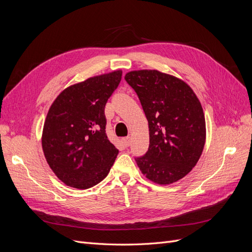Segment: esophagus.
I'll list each match as a JSON object with an SVG mask.
<instances>
[{
  "instance_id": "esophagus-1",
  "label": "esophagus",
  "mask_w": 252,
  "mask_h": 252,
  "mask_svg": "<svg viewBox=\"0 0 252 252\" xmlns=\"http://www.w3.org/2000/svg\"><path fill=\"white\" fill-rule=\"evenodd\" d=\"M123 143H124V146L125 147H129V146H130L131 140H130V138H129V136H127V138L123 139Z\"/></svg>"
}]
</instances>
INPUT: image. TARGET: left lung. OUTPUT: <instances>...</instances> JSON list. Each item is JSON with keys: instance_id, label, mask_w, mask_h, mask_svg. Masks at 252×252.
<instances>
[{"instance_id": "obj_1", "label": "left lung", "mask_w": 252, "mask_h": 252, "mask_svg": "<svg viewBox=\"0 0 252 252\" xmlns=\"http://www.w3.org/2000/svg\"><path fill=\"white\" fill-rule=\"evenodd\" d=\"M126 82L139 96L148 121L149 148L135 161L148 180L167 185L184 178L202 155L206 124L189 85L158 70H134Z\"/></svg>"}]
</instances>
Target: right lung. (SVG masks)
<instances>
[{"label":"right lung","instance_id":"right-lung-1","mask_svg":"<svg viewBox=\"0 0 252 252\" xmlns=\"http://www.w3.org/2000/svg\"><path fill=\"white\" fill-rule=\"evenodd\" d=\"M122 70L74 84L48 110L42 133L45 158L67 186L87 189L104 180L119 150L106 134L105 105L119 86Z\"/></svg>","mask_w":252,"mask_h":252}]
</instances>
